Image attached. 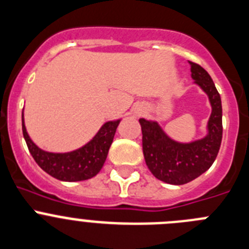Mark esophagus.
Here are the masks:
<instances>
[{"label":"esophagus","mask_w":249,"mask_h":249,"mask_svg":"<svg viewBox=\"0 0 249 249\" xmlns=\"http://www.w3.org/2000/svg\"><path fill=\"white\" fill-rule=\"evenodd\" d=\"M141 111H142V109H139V111H138V113H139V114H140V113H141Z\"/></svg>","instance_id":"obj_1"}]
</instances>
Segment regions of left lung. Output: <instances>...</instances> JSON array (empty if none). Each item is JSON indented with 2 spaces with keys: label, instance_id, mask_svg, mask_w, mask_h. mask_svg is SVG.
Wrapping results in <instances>:
<instances>
[{
  "label": "left lung",
  "instance_id": "obj_1",
  "mask_svg": "<svg viewBox=\"0 0 249 249\" xmlns=\"http://www.w3.org/2000/svg\"><path fill=\"white\" fill-rule=\"evenodd\" d=\"M191 77L207 93L212 105L208 135L191 144H178L163 134L156 123L140 119L142 152L151 174L171 185H183L207 171L216 160L222 141V104L213 80L200 64L190 62Z\"/></svg>",
  "mask_w": 249,
  "mask_h": 249
}]
</instances>
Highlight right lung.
I'll list each match as a JSON object with an SVG mask.
<instances>
[{"label": "right lung", "mask_w": 249, "mask_h": 249, "mask_svg": "<svg viewBox=\"0 0 249 249\" xmlns=\"http://www.w3.org/2000/svg\"><path fill=\"white\" fill-rule=\"evenodd\" d=\"M120 120L105 123L93 140L75 151L52 154L33 144L22 120V131L31 155L43 171L60 181H83L94 178L102 170Z\"/></svg>", "instance_id": "obj_1"}]
</instances>
